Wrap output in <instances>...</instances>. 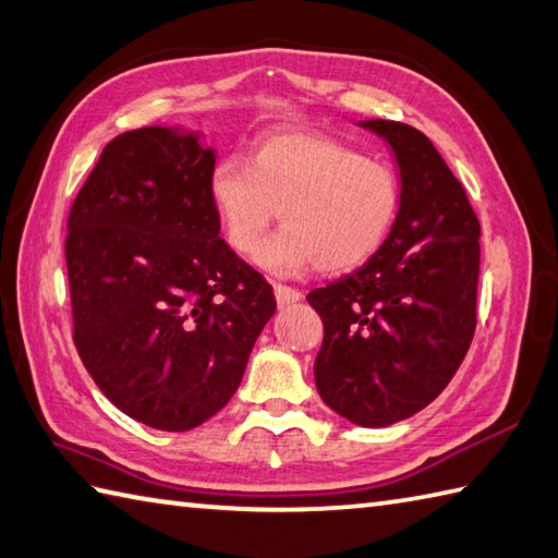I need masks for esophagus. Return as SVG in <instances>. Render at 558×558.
Wrapping results in <instances>:
<instances>
[{
	"mask_svg": "<svg viewBox=\"0 0 558 558\" xmlns=\"http://www.w3.org/2000/svg\"><path fill=\"white\" fill-rule=\"evenodd\" d=\"M275 295H277V305L283 308V305H291L295 301H301V291L293 287H283V283H275Z\"/></svg>",
	"mask_w": 558,
	"mask_h": 558,
	"instance_id": "34e87169",
	"label": "esophagus"
}]
</instances>
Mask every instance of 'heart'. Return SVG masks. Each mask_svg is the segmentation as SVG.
Segmentation results:
<instances>
[{
    "label": "heart",
    "instance_id": "1",
    "mask_svg": "<svg viewBox=\"0 0 558 558\" xmlns=\"http://www.w3.org/2000/svg\"><path fill=\"white\" fill-rule=\"evenodd\" d=\"M226 241L247 255L267 226L283 221L259 243L257 265L279 277L354 269L388 238L400 183L380 158L317 130H275L259 136L250 166L226 156L207 180Z\"/></svg>",
    "mask_w": 558,
    "mask_h": 558
}]
</instances>
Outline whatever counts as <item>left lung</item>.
Returning <instances> with one entry per match:
<instances>
[{
  "label": "left lung",
  "instance_id": "left-lung-1",
  "mask_svg": "<svg viewBox=\"0 0 558 558\" xmlns=\"http://www.w3.org/2000/svg\"><path fill=\"white\" fill-rule=\"evenodd\" d=\"M400 166L390 235L356 271L308 293L325 325L315 359L323 402L380 428L422 412L446 390L476 327L480 221L460 180L424 132L363 120Z\"/></svg>",
  "mask_w": 558,
  "mask_h": 558
}]
</instances>
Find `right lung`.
I'll return each instance as SVG.
<instances>
[{
    "mask_svg": "<svg viewBox=\"0 0 558 558\" xmlns=\"http://www.w3.org/2000/svg\"><path fill=\"white\" fill-rule=\"evenodd\" d=\"M199 134L112 140L66 221L74 344L120 412L190 430L231 400L275 293L219 238Z\"/></svg>",
    "mask_w": 558,
    "mask_h": 558,
    "instance_id": "right-lung-1",
    "label": "right lung"
}]
</instances>
